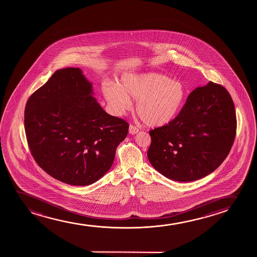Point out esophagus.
<instances>
[{
	"label": "esophagus",
	"mask_w": 257,
	"mask_h": 257,
	"mask_svg": "<svg viewBox=\"0 0 257 257\" xmlns=\"http://www.w3.org/2000/svg\"><path fill=\"white\" fill-rule=\"evenodd\" d=\"M138 133H139V129H138L137 127L131 124L130 126H129V134L134 135V134H138Z\"/></svg>",
	"instance_id": "esophagus-1"
}]
</instances>
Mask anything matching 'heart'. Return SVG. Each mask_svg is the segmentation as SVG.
Here are the masks:
<instances>
[{
	"instance_id": "b5f03b06",
	"label": "heart",
	"mask_w": 257,
	"mask_h": 257,
	"mask_svg": "<svg viewBox=\"0 0 257 257\" xmlns=\"http://www.w3.org/2000/svg\"><path fill=\"white\" fill-rule=\"evenodd\" d=\"M102 92L117 115L132 109V100L137 101L139 116L154 128L169 125L176 120L188 98V88L183 81L155 72L123 74L118 86L107 85Z\"/></svg>"
}]
</instances>
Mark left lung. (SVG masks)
Wrapping results in <instances>:
<instances>
[{"label": "left lung", "mask_w": 257, "mask_h": 257, "mask_svg": "<svg viewBox=\"0 0 257 257\" xmlns=\"http://www.w3.org/2000/svg\"><path fill=\"white\" fill-rule=\"evenodd\" d=\"M236 133L232 97L210 81L190 93L172 123L150 131L148 157L162 176L192 182L218 169L231 150Z\"/></svg>", "instance_id": "1"}]
</instances>
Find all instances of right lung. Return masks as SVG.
I'll use <instances>...</instances> for the list:
<instances>
[{
    "label": "right lung",
    "mask_w": 257,
    "mask_h": 257,
    "mask_svg": "<svg viewBox=\"0 0 257 257\" xmlns=\"http://www.w3.org/2000/svg\"><path fill=\"white\" fill-rule=\"evenodd\" d=\"M92 88L81 68H63L25 106V134L36 162L53 178L75 186L90 185L109 171L129 128L102 109Z\"/></svg>",
    "instance_id": "add662e5"
}]
</instances>
